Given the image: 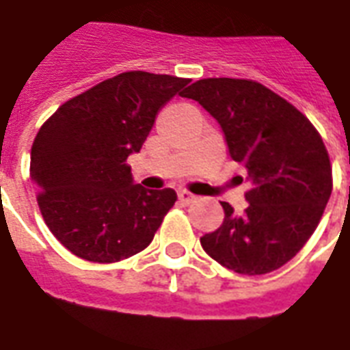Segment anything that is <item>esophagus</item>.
Here are the masks:
<instances>
[{"label":"esophagus","mask_w":350,"mask_h":350,"mask_svg":"<svg viewBox=\"0 0 350 350\" xmlns=\"http://www.w3.org/2000/svg\"><path fill=\"white\" fill-rule=\"evenodd\" d=\"M177 196H178V201H180L183 205H190V203L196 200V196H193V193H190V192H186V190H178Z\"/></svg>","instance_id":"34e87169"}]
</instances>
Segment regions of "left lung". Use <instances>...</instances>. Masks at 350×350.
Masks as SVG:
<instances>
[{
	"instance_id": "1",
	"label": "left lung",
	"mask_w": 350,
	"mask_h": 350,
	"mask_svg": "<svg viewBox=\"0 0 350 350\" xmlns=\"http://www.w3.org/2000/svg\"><path fill=\"white\" fill-rule=\"evenodd\" d=\"M220 122L229 154L246 167L248 206L201 237L214 261L239 274H267L310 239L332 193V165L310 119L254 80L206 78L180 93ZM242 180V178H241Z\"/></svg>"
}]
</instances>
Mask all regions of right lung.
<instances>
[{"instance_id": "add662e5", "label": "right lung", "mask_w": 350, "mask_h": 350, "mask_svg": "<svg viewBox=\"0 0 350 350\" xmlns=\"http://www.w3.org/2000/svg\"><path fill=\"white\" fill-rule=\"evenodd\" d=\"M188 81L122 72L61 104L40 126L29 167L37 203L74 256L116 262L150 244L177 193L134 185L126 158L139 152L158 111Z\"/></svg>"}]
</instances>
